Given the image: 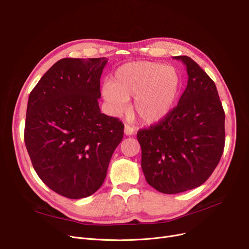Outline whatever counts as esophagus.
<instances>
[{"label":"esophagus","instance_id":"34e87169","mask_svg":"<svg viewBox=\"0 0 249 249\" xmlns=\"http://www.w3.org/2000/svg\"><path fill=\"white\" fill-rule=\"evenodd\" d=\"M134 133H135V128H134L133 126L128 125V124H125V125H124V134H125L126 136L134 135Z\"/></svg>","mask_w":249,"mask_h":249}]
</instances>
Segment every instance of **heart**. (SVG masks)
Listing matches in <instances>:
<instances>
[{"label": "heart", "mask_w": 249, "mask_h": 249, "mask_svg": "<svg viewBox=\"0 0 249 249\" xmlns=\"http://www.w3.org/2000/svg\"><path fill=\"white\" fill-rule=\"evenodd\" d=\"M179 90L180 77L173 66L140 61L117 68L101 92L115 114L123 112L126 100L134 97L133 114L142 123L154 124L173 110Z\"/></svg>", "instance_id": "b5f03b06"}]
</instances>
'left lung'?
Returning a JSON list of instances; mask_svg holds the SVG:
<instances>
[{
    "label": "left lung",
    "mask_w": 249,
    "mask_h": 249,
    "mask_svg": "<svg viewBox=\"0 0 249 249\" xmlns=\"http://www.w3.org/2000/svg\"><path fill=\"white\" fill-rule=\"evenodd\" d=\"M173 58L185 65L187 86L167 117L137 134L146 181L168 195L202 185L225 146V112L214 81L189 56Z\"/></svg>",
    "instance_id": "8db88e82"
}]
</instances>
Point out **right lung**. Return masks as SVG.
<instances>
[{
	"label": "right lung",
	"instance_id": "right-lung-1",
	"mask_svg": "<svg viewBox=\"0 0 249 249\" xmlns=\"http://www.w3.org/2000/svg\"><path fill=\"white\" fill-rule=\"evenodd\" d=\"M105 57L63 58L31 91L24 141L33 168L56 194L83 198L102 185L124 124L101 113Z\"/></svg>",
	"mask_w": 249,
	"mask_h": 249
}]
</instances>
